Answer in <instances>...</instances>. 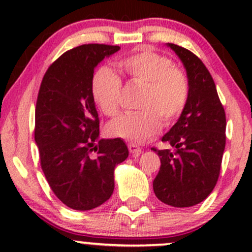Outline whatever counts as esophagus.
<instances>
[{
  "label": "esophagus",
  "instance_id": "esophagus-1",
  "mask_svg": "<svg viewBox=\"0 0 252 252\" xmlns=\"http://www.w3.org/2000/svg\"><path fill=\"white\" fill-rule=\"evenodd\" d=\"M128 148L130 154H131V156H134V158H138V156L142 154V149H141L136 143H129Z\"/></svg>",
  "mask_w": 252,
  "mask_h": 252
}]
</instances>
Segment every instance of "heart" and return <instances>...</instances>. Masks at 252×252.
Segmentation results:
<instances>
[{"instance_id": "1", "label": "heart", "mask_w": 252, "mask_h": 252, "mask_svg": "<svg viewBox=\"0 0 252 252\" xmlns=\"http://www.w3.org/2000/svg\"><path fill=\"white\" fill-rule=\"evenodd\" d=\"M118 67L132 82L143 85L137 105L141 111L121 115L109 122L110 136L142 142L160 130V119L167 126L182 114L189 100V83L172 60L154 51L141 50L121 60ZM121 90L120 77L108 67L98 68L92 76V98L106 116L117 115Z\"/></svg>"}]
</instances>
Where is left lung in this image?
I'll return each instance as SVG.
<instances>
[{"label":"left lung","mask_w":252,"mask_h":252,"mask_svg":"<svg viewBox=\"0 0 252 252\" xmlns=\"http://www.w3.org/2000/svg\"><path fill=\"white\" fill-rule=\"evenodd\" d=\"M167 46L184 63L189 96L178 122L162 137L174 152L152 148L161 161L153 189L164 204L190 207L204 201L218 181L226 141V117L204 63L186 48L174 43Z\"/></svg>","instance_id":"obj_1"}]
</instances>
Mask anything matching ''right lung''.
Segmentation results:
<instances>
[{
    "label": "right lung",
    "mask_w": 252,
    "mask_h": 252,
    "mask_svg": "<svg viewBox=\"0 0 252 252\" xmlns=\"http://www.w3.org/2000/svg\"><path fill=\"white\" fill-rule=\"evenodd\" d=\"M120 50L99 43L78 46L52 63L40 85L34 131L40 164L54 194L70 209L88 211L108 200L115 167L129 155L121 138H99L91 94L96 66Z\"/></svg>",
    "instance_id": "add662e5"
}]
</instances>
